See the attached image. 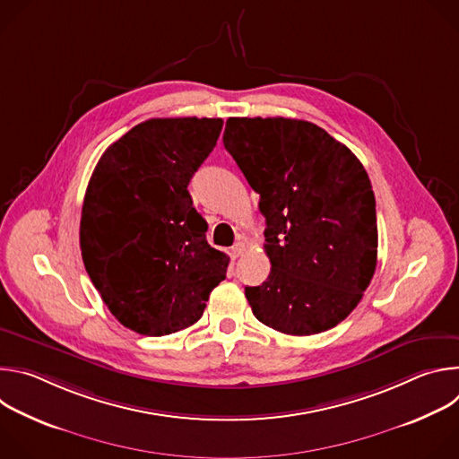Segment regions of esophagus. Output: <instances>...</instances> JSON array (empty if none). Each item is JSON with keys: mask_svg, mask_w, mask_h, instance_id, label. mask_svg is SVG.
Masks as SVG:
<instances>
[{"mask_svg": "<svg viewBox=\"0 0 459 459\" xmlns=\"http://www.w3.org/2000/svg\"><path fill=\"white\" fill-rule=\"evenodd\" d=\"M245 243L243 241H236L234 245H232V248H230V254H232V257H239L243 252H245Z\"/></svg>", "mask_w": 459, "mask_h": 459, "instance_id": "obj_1", "label": "esophagus"}]
</instances>
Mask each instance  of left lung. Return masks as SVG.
Returning a JSON list of instances; mask_svg holds the SVG:
<instances>
[{
  "label": "left lung",
  "mask_w": 459,
  "mask_h": 459,
  "mask_svg": "<svg viewBox=\"0 0 459 459\" xmlns=\"http://www.w3.org/2000/svg\"><path fill=\"white\" fill-rule=\"evenodd\" d=\"M223 145L265 216L271 274L245 287L254 316L290 336L325 333L359 303L377 261L372 185L361 161L310 121L229 117Z\"/></svg>",
  "instance_id": "1"
}]
</instances>
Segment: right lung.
Here are the masks:
<instances>
[{
	"label": "right lung",
	"instance_id": "1",
	"mask_svg": "<svg viewBox=\"0 0 459 459\" xmlns=\"http://www.w3.org/2000/svg\"><path fill=\"white\" fill-rule=\"evenodd\" d=\"M221 117H154L100 158L82 209L85 269L114 317L143 336L198 321L229 255L207 243L190 178L216 147Z\"/></svg>",
	"mask_w": 459,
	"mask_h": 459
}]
</instances>
